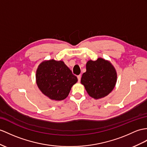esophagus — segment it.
Masks as SVG:
<instances>
[{"instance_id": "34e87169", "label": "esophagus", "mask_w": 147, "mask_h": 147, "mask_svg": "<svg viewBox=\"0 0 147 147\" xmlns=\"http://www.w3.org/2000/svg\"><path fill=\"white\" fill-rule=\"evenodd\" d=\"M77 78H78V82H80V80H81V76H80V75H79V76H77Z\"/></svg>"}]
</instances>
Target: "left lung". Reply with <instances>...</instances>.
<instances>
[{
    "mask_svg": "<svg viewBox=\"0 0 147 147\" xmlns=\"http://www.w3.org/2000/svg\"><path fill=\"white\" fill-rule=\"evenodd\" d=\"M117 74L115 67L104 59L90 60L86 63V71L82 74L81 84L91 97L102 98L112 92L117 83Z\"/></svg>",
    "mask_w": 147,
    "mask_h": 147,
    "instance_id": "left-lung-1",
    "label": "left lung"
}]
</instances>
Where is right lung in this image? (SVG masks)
<instances>
[{"label":"right lung","instance_id":"1","mask_svg":"<svg viewBox=\"0 0 147 147\" xmlns=\"http://www.w3.org/2000/svg\"><path fill=\"white\" fill-rule=\"evenodd\" d=\"M36 84L42 93L51 100L60 101L69 95L78 79L62 60H44L36 70Z\"/></svg>","mask_w":147,"mask_h":147}]
</instances>
